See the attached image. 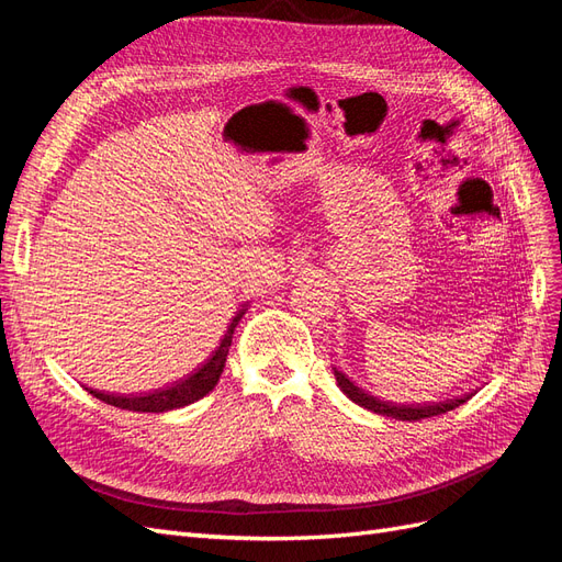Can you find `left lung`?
Here are the masks:
<instances>
[{
  "label": "left lung",
  "instance_id": "1",
  "mask_svg": "<svg viewBox=\"0 0 562 562\" xmlns=\"http://www.w3.org/2000/svg\"><path fill=\"white\" fill-rule=\"evenodd\" d=\"M335 380H337V386L345 391V394L356 403L366 407V411H372L378 415H386V417H394V419H403V422H417V419H424V417H434V415H443L448 411H454V407H459L462 403H467L473 394H464L459 398H448V401H440V403H417V405H401V403H389V401H382L378 396L368 394V391H363L361 386H356L342 370L335 368Z\"/></svg>",
  "mask_w": 562,
  "mask_h": 562
}]
</instances>
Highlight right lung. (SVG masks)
<instances>
[{
  "instance_id": "obj_1",
  "label": "right lung",
  "mask_w": 562,
  "mask_h": 562,
  "mask_svg": "<svg viewBox=\"0 0 562 562\" xmlns=\"http://www.w3.org/2000/svg\"><path fill=\"white\" fill-rule=\"evenodd\" d=\"M244 314H246V310L236 312L225 337L220 339V347L213 351V356L206 363H203L196 372H192L190 378H184L166 389L151 391V394H140V396H114V394H103V391H95V389H89V394H93L100 401H105L108 405L122 407V411H133V413H166V411H176V407L190 405V403L203 398L209 391L215 389L220 375H223V368H225L227 353L232 347L234 328L239 326Z\"/></svg>"
}]
</instances>
